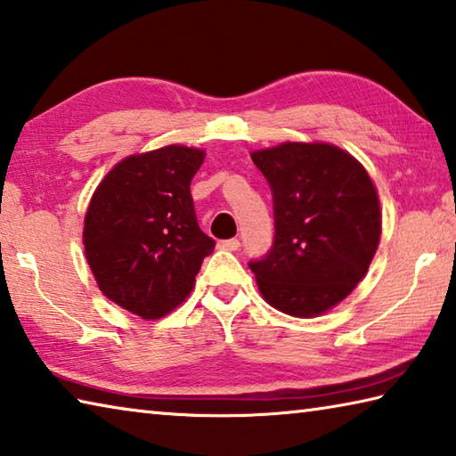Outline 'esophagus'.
I'll return each instance as SVG.
<instances>
[{"instance_id":"1","label":"esophagus","mask_w":456,"mask_h":456,"mask_svg":"<svg viewBox=\"0 0 456 456\" xmlns=\"http://www.w3.org/2000/svg\"><path fill=\"white\" fill-rule=\"evenodd\" d=\"M241 243H239V239H227V241H219V249L223 251H237Z\"/></svg>"}]
</instances>
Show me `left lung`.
I'll list each match as a JSON object with an SVG mask.
<instances>
[{"instance_id":"8db88e82","label":"left lung","mask_w":456,"mask_h":456,"mask_svg":"<svg viewBox=\"0 0 456 456\" xmlns=\"http://www.w3.org/2000/svg\"><path fill=\"white\" fill-rule=\"evenodd\" d=\"M273 195L275 239L251 259L261 295L293 317L335 307L365 277L380 237L379 197L362 165L327 143L253 151Z\"/></svg>"}]
</instances>
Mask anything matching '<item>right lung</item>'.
<instances>
[{"label":"right lung","mask_w":456,"mask_h":456,"mask_svg":"<svg viewBox=\"0 0 456 456\" xmlns=\"http://www.w3.org/2000/svg\"><path fill=\"white\" fill-rule=\"evenodd\" d=\"M203 157L181 145L131 155L91 197L84 227L89 267L107 299L142 319L175 309L215 249L189 189Z\"/></svg>","instance_id":"add662e5"}]
</instances>
